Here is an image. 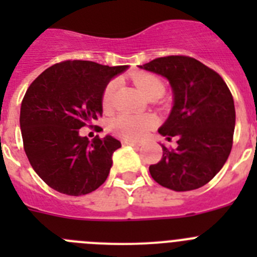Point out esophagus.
I'll list each match as a JSON object with an SVG mask.
<instances>
[{"mask_svg":"<svg viewBox=\"0 0 257 257\" xmlns=\"http://www.w3.org/2000/svg\"><path fill=\"white\" fill-rule=\"evenodd\" d=\"M122 144H123V145H140V143H138V142H134V140L123 139V140H122Z\"/></svg>","mask_w":257,"mask_h":257,"instance_id":"obj_1","label":"esophagus"}]
</instances>
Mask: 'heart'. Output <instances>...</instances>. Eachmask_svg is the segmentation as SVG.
Returning a JSON list of instances; mask_svg holds the SVG:
<instances>
[{
    "instance_id": "b5f03b06",
    "label": "heart",
    "mask_w": 257,
    "mask_h": 257,
    "mask_svg": "<svg viewBox=\"0 0 257 257\" xmlns=\"http://www.w3.org/2000/svg\"><path fill=\"white\" fill-rule=\"evenodd\" d=\"M136 87L139 88L144 96H148L149 94L154 91L163 92L165 86L162 81L158 77L153 74H140V76L134 78ZM115 90V83L110 82L105 87L103 92V106L108 108L112 103L113 92ZM154 126V118L152 115H134V114H119L113 118L109 124V128L114 134H117L121 138L126 139H142L149 133L152 127Z\"/></svg>"
}]
</instances>
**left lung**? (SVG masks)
I'll use <instances>...</instances> for the list:
<instances>
[{"label":"left lung","instance_id":"left-lung-1","mask_svg":"<svg viewBox=\"0 0 257 257\" xmlns=\"http://www.w3.org/2000/svg\"><path fill=\"white\" fill-rule=\"evenodd\" d=\"M165 77L172 90V108L161 135L178 139L149 172L157 183L175 192L203 187L222 169L233 145L234 100L224 79L188 56H166L139 65Z\"/></svg>","mask_w":257,"mask_h":257}]
</instances>
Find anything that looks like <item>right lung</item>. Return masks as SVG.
Segmentation results:
<instances>
[{
  "mask_svg": "<svg viewBox=\"0 0 257 257\" xmlns=\"http://www.w3.org/2000/svg\"><path fill=\"white\" fill-rule=\"evenodd\" d=\"M128 65L108 67L86 60L52 65L27 90L20 130L29 163L45 183L68 196L94 192L108 178L119 140L91 142L79 128L103 114V92Z\"/></svg>",
  "mask_w": 257,
  "mask_h": 257,
  "instance_id": "add662e5",
  "label": "right lung"
}]
</instances>
